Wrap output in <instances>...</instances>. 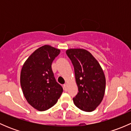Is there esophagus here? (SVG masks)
Instances as JSON below:
<instances>
[{
	"instance_id": "esophagus-1",
	"label": "esophagus",
	"mask_w": 131,
	"mask_h": 131,
	"mask_svg": "<svg viewBox=\"0 0 131 131\" xmlns=\"http://www.w3.org/2000/svg\"><path fill=\"white\" fill-rule=\"evenodd\" d=\"M63 87H64V89L66 90L67 88V84H64V85H63Z\"/></svg>"
}]
</instances>
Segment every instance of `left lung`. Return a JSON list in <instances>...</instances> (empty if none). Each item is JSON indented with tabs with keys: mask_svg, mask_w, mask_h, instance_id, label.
Listing matches in <instances>:
<instances>
[{
	"mask_svg": "<svg viewBox=\"0 0 131 131\" xmlns=\"http://www.w3.org/2000/svg\"><path fill=\"white\" fill-rule=\"evenodd\" d=\"M72 61L79 92L73 98L75 105L81 110L91 112L100 105L105 94L106 79L100 63L83 49L66 51Z\"/></svg>",
	"mask_w": 131,
	"mask_h": 131,
	"instance_id": "1",
	"label": "left lung"
}]
</instances>
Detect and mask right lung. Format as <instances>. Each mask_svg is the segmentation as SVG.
Segmentation results:
<instances>
[{
  "mask_svg": "<svg viewBox=\"0 0 131 131\" xmlns=\"http://www.w3.org/2000/svg\"><path fill=\"white\" fill-rule=\"evenodd\" d=\"M59 53L60 50L52 46H42L29 56L21 71L20 83L25 97L31 106L40 112L53 106L63 92L51 68Z\"/></svg>",
  "mask_w": 131,
  "mask_h": 131,
  "instance_id": "1",
  "label": "right lung"
}]
</instances>
